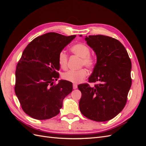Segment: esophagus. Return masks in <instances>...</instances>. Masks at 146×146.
Segmentation results:
<instances>
[{"instance_id": "esophagus-1", "label": "esophagus", "mask_w": 146, "mask_h": 146, "mask_svg": "<svg viewBox=\"0 0 146 146\" xmlns=\"http://www.w3.org/2000/svg\"><path fill=\"white\" fill-rule=\"evenodd\" d=\"M77 85H76V84H74V85H73V89L76 90V89H77Z\"/></svg>"}]
</instances>
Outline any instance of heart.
Masks as SVG:
<instances>
[{"label": "heart", "mask_w": 146, "mask_h": 146, "mask_svg": "<svg viewBox=\"0 0 146 146\" xmlns=\"http://www.w3.org/2000/svg\"><path fill=\"white\" fill-rule=\"evenodd\" d=\"M70 50L75 55L82 58L81 65L85 66L88 68H91L94 66L95 60L90 55V49L85 44L78 43L70 48ZM68 56L64 50H61L58 55V63L60 67L65 69L67 67ZM87 76V72L85 69H81L78 70H70L63 74L62 77L65 80L74 83L82 82L84 78Z\"/></svg>", "instance_id": "b5f03b06"}]
</instances>
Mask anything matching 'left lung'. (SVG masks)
<instances>
[{
  "label": "left lung",
  "instance_id": "left-lung-1",
  "mask_svg": "<svg viewBox=\"0 0 146 146\" xmlns=\"http://www.w3.org/2000/svg\"><path fill=\"white\" fill-rule=\"evenodd\" d=\"M85 39L97 56L88 80L100 83L94 87L86 83L78 86L82 92L79 108L91 120L107 121L117 116L126 104L131 85V60L124 46L116 39L99 35L86 36Z\"/></svg>",
  "mask_w": 146,
  "mask_h": 146
}]
</instances>
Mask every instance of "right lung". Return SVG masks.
I'll return each mask as SVG.
<instances>
[{"label": "right lung", "mask_w": 146, "mask_h": 146, "mask_svg": "<svg viewBox=\"0 0 146 146\" xmlns=\"http://www.w3.org/2000/svg\"><path fill=\"white\" fill-rule=\"evenodd\" d=\"M55 32L39 36L25 47L16 70L15 93L24 111L38 120L56 116L72 83L59 78L58 55L76 38Z\"/></svg>", "instance_id": "obj_1"}]
</instances>
